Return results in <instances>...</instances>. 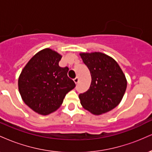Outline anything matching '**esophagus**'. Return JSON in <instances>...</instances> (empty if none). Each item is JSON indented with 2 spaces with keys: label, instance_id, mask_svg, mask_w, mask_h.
Here are the masks:
<instances>
[{
  "label": "esophagus",
  "instance_id": "obj_1",
  "mask_svg": "<svg viewBox=\"0 0 152 152\" xmlns=\"http://www.w3.org/2000/svg\"><path fill=\"white\" fill-rule=\"evenodd\" d=\"M78 80H79V79H78V77H76V78H75L74 79V83H76V84H77V83H78Z\"/></svg>",
  "mask_w": 152,
  "mask_h": 152
}]
</instances>
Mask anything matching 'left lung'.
<instances>
[{
    "label": "left lung",
    "mask_w": 152,
    "mask_h": 152,
    "mask_svg": "<svg viewBox=\"0 0 152 152\" xmlns=\"http://www.w3.org/2000/svg\"><path fill=\"white\" fill-rule=\"evenodd\" d=\"M80 56L91 76L88 90L78 96L81 106L94 115L114 109L121 102L127 86L121 67L114 58L101 52L80 53Z\"/></svg>",
    "instance_id": "8db88e82"
}]
</instances>
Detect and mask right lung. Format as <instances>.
Instances as JSON below:
<instances>
[{"mask_svg":"<svg viewBox=\"0 0 152 152\" xmlns=\"http://www.w3.org/2000/svg\"><path fill=\"white\" fill-rule=\"evenodd\" d=\"M61 58L58 52L44 48L29 60L18 77V91L23 101L41 115L56 111L66 94L76 86L67 76L69 68L59 66Z\"/></svg>","mask_w":152,"mask_h":152,"instance_id":"1","label":"right lung"}]
</instances>
